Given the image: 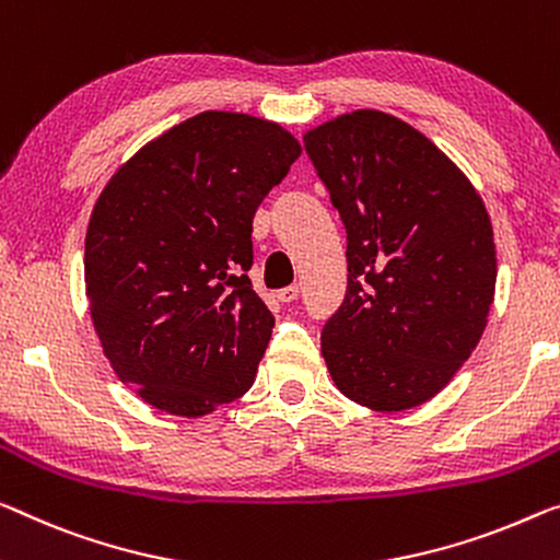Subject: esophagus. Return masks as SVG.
Listing matches in <instances>:
<instances>
[{
    "label": "esophagus",
    "mask_w": 560,
    "mask_h": 560,
    "mask_svg": "<svg viewBox=\"0 0 560 560\" xmlns=\"http://www.w3.org/2000/svg\"><path fill=\"white\" fill-rule=\"evenodd\" d=\"M300 295V288L298 285H288V288H280L275 292V298L280 300V303H292V300H298Z\"/></svg>",
    "instance_id": "1"
}]
</instances>
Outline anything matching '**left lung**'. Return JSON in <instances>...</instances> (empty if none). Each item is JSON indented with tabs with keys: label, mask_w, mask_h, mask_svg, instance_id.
Segmentation results:
<instances>
[{
	"label": "left lung",
	"mask_w": 560,
	"mask_h": 560,
	"mask_svg": "<svg viewBox=\"0 0 560 560\" xmlns=\"http://www.w3.org/2000/svg\"><path fill=\"white\" fill-rule=\"evenodd\" d=\"M348 232V292L320 335L338 390L398 412L441 393L476 350L495 243L470 179L402 119L340 115L303 137Z\"/></svg>",
	"instance_id": "left-lung-1"
}]
</instances>
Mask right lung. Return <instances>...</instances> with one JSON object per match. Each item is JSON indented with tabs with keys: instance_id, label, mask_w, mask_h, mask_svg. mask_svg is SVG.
Listing matches in <instances>:
<instances>
[{
	"instance_id": "obj_1",
	"label": "right lung",
	"mask_w": 560,
	"mask_h": 560,
	"mask_svg": "<svg viewBox=\"0 0 560 560\" xmlns=\"http://www.w3.org/2000/svg\"><path fill=\"white\" fill-rule=\"evenodd\" d=\"M300 152L268 119L200 112L132 154L94 202L92 323L144 402L200 418L250 390L275 325L247 278L253 218Z\"/></svg>"
}]
</instances>
